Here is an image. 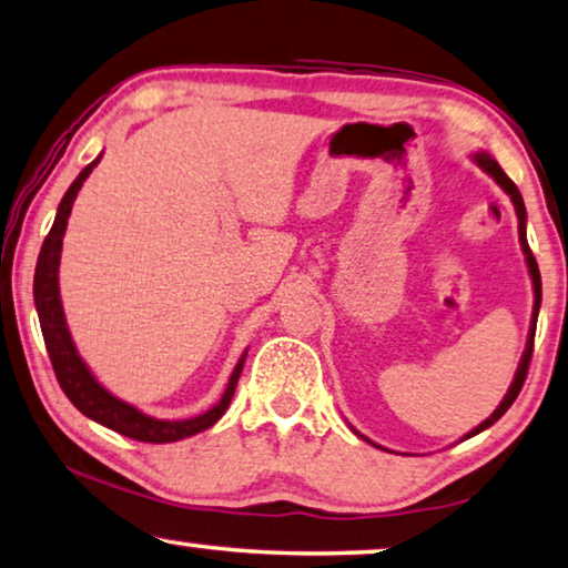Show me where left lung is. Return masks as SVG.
<instances>
[{
    "mask_svg": "<svg viewBox=\"0 0 568 568\" xmlns=\"http://www.w3.org/2000/svg\"><path fill=\"white\" fill-rule=\"evenodd\" d=\"M474 161L479 163V169L487 171V174L495 179V182L505 189V192L509 194V200H513L515 204V212H517V233H520V245H523V253H525V261H528V271H530V278H532V292H536V304H532V320H530V333H528V345H525V353L520 358V366H517L515 372V379L513 384H509V389L505 394V399L499 402V407L491 413L487 420H484L481 425H476L471 433H466L464 438H471V435L487 430L489 425H495L499 417H503L509 407H513V402L517 399V394H520L523 384H525V376H528V366H530V356H532V341H536V323H538V310H540V271H538V264H536V256H532L530 245H528V235H525V220H528V215H525V202H523V194L517 192V186L513 184V179H509L503 166L491 159L489 153H476ZM364 438V435H361ZM372 443V440H368Z\"/></svg>",
    "mask_w": 568,
    "mask_h": 568,
    "instance_id": "1",
    "label": "left lung"
}]
</instances>
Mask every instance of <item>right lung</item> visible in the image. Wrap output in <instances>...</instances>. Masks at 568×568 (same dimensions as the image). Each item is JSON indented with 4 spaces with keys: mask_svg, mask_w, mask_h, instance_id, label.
Returning <instances> with one entry per match:
<instances>
[{
    "mask_svg": "<svg viewBox=\"0 0 568 568\" xmlns=\"http://www.w3.org/2000/svg\"><path fill=\"white\" fill-rule=\"evenodd\" d=\"M100 159L89 163V166L77 176V182L69 186V192L63 194L59 212H55L51 233L45 235L43 248H40L36 282H32V297H36L40 331H43V341H45L48 356H51L55 379H59L63 394L71 399V405L77 407L79 413H84L89 420L110 427V430L120 435H128V438L133 440L174 443V440L189 438V435L194 433L207 430V427L215 425L220 417L225 415V409L230 407V399H233L235 394V384L241 379L245 353L235 364L233 374H230L223 399H220L212 409H207L204 415L189 417V420H155V417L143 415L141 409H135L133 405H128V402L114 397V394L106 392L104 386L94 379V374L89 372V366L81 361L77 345L71 341L69 327H65L63 304L59 294V264H61L63 233H65V225H69L73 200H77L81 184L87 182V176L92 174V169L100 163Z\"/></svg>",
    "mask_w": 568,
    "mask_h": 568,
    "instance_id": "right-lung-1",
    "label": "right lung"
}]
</instances>
